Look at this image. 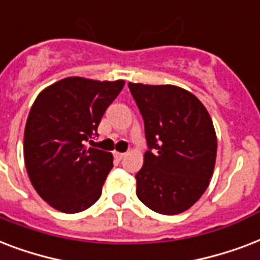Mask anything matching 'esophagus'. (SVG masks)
I'll return each instance as SVG.
<instances>
[{"mask_svg":"<svg viewBox=\"0 0 260 260\" xmlns=\"http://www.w3.org/2000/svg\"><path fill=\"white\" fill-rule=\"evenodd\" d=\"M114 156H115V157L118 158V160H122V158H123L124 156H126V153H122V152H115V153H114Z\"/></svg>","mask_w":260,"mask_h":260,"instance_id":"34e87169","label":"esophagus"}]
</instances>
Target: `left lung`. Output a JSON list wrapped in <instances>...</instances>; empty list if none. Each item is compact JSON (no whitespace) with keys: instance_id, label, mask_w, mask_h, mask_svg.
Returning <instances> with one entry per match:
<instances>
[{"instance_id":"obj_1","label":"left lung","mask_w":260,"mask_h":260,"mask_svg":"<svg viewBox=\"0 0 260 260\" xmlns=\"http://www.w3.org/2000/svg\"><path fill=\"white\" fill-rule=\"evenodd\" d=\"M145 124L148 150L136 175L137 197L160 214L190 209L206 191L217 156L212 118L188 90L128 82Z\"/></svg>"}]
</instances>
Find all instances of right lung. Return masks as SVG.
<instances>
[{
    "mask_svg": "<svg viewBox=\"0 0 260 260\" xmlns=\"http://www.w3.org/2000/svg\"><path fill=\"white\" fill-rule=\"evenodd\" d=\"M123 80L68 77L42 90L24 132V161L36 192L59 212L78 213L93 205L112 168V154L85 142L98 136L104 112Z\"/></svg>",
    "mask_w": 260,
    "mask_h": 260,
    "instance_id": "1",
    "label": "right lung"
}]
</instances>
